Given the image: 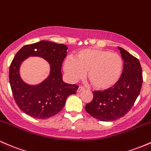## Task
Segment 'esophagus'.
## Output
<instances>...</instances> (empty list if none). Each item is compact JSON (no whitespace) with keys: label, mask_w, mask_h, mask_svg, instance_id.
<instances>
[{"label":"esophagus","mask_w":151,"mask_h":151,"mask_svg":"<svg viewBox=\"0 0 151 151\" xmlns=\"http://www.w3.org/2000/svg\"><path fill=\"white\" fill-rule=\"evenodd\" d=\"M84 89H85V88L83 87V86H79V87H78V88L77 91H78V92H81V91H83Z\"/></svg>","instance_id":"34e87169"}]
</instances>
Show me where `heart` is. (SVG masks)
Instances as JSON below:
<instances>
[{"mask_svg":"<svg viewBox=\"0 0 151 151\" xmlns=\"http://www.w3.org/2000/svg\"><path fill=\"white\" fill-rule=\"evenodd\" d=\"M123 61L119 54L101 49H85L79 51L76 59L68 57L63 69L71 81L88 78L98 89H107L118 82L123 71Z\"/></svg>","mask_w":151,"mask_h":151,"instance_id":"heart-1","label":"heart"}]
</instances>
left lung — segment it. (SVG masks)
I'll return each instance as SVG.
<instances>
[{
  "label": "left lung",
  "mask_w": 151,
  "mask_h": 151,
  "mask_svg": "<svg viewBox=\"0 0 151 151\" xmlns=\"http://www.w3.org/2000/svg\"><path fill=\"white\" fill-rule=\"evenodd\" d=\"M118 48L124 61L121 78L113 87L94 91L93 100L85 106L88 113L101 121H112L124 116L134 105L143 84L138 59L125 49Z\"/></svg>",
  "instance_id": "8db88e82"
}]
</instances>
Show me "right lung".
I'll return each mask as SVG.
<instances>
[{"label": "right lung", "instance_id": "right-lung-1", "mask_svg": "<svg viewBox=\"0 0 151 151\" xmlns=\"http://www.w3.org/2000/svg\"><path fill=\"white\" fill-rule=\"evenodd\" d=\"M67 49L64 44L41 40L24 45L16 54L10 65L9 81L15 101L25 114L39 119L55 116L64 107L67 98L76 93L78 86L62 80L60 70ZM29 56L42 57L51 65L50 75L37 86L26 84L19 74L21 63Z\"/></svg>", "mask_w": 151, "mask_h": 151}]
</instances>
